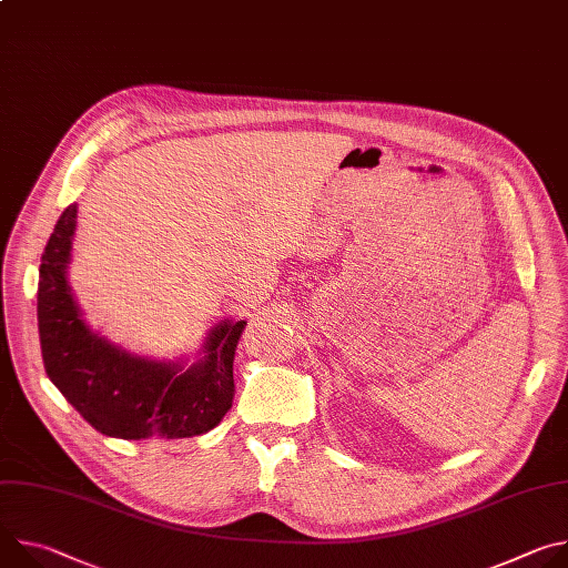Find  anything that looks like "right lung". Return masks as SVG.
Wrapping results in <instances>:
<instances>
[{
	"instance_id": "obj_1",
	"label": "right lung",
	"mask_w": 568,
	"mask_h": 568,
	"mask_svg": "<svg viewBox=\"0 0 568 568\" xmlns=\"http://www.w3.org/2000/svg\"><path fill=\"white\" fill-rule=\"evenodd\" d=\"M73 229L75 204H69L40 265L38 331L49 379L97 432L112 438L178 440L217 427L235 395L233 357L247 321L213 328L204 359L189 371L128 355L80 318L64 276Z\"/></svg>"
}]
</instances>
